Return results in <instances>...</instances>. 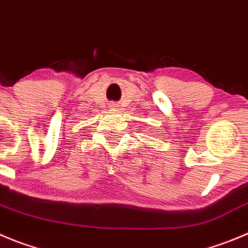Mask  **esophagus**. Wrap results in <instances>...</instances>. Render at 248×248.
<instances>
[{"instance_id":"1","label":"esophagus","mask_w":248,"mask_h":248,"mask_svg":"<svg viewBox=\"0 0 248 248\" xmlns=\"http://www.w3.org/2000/svg\"><path fill=\"white\" fill-rule=\"evenodd\" d=\"M115 107H117V105H112V106H110V108H115Z\"/></svg>"}]
</instances>
